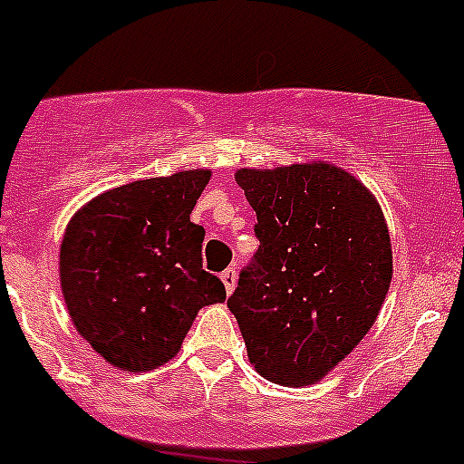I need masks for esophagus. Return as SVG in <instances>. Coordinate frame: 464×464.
Wrapping results in <instances>:
<instances>
[{
  "label": "esophagus",
  "instance_id": "esophagus-1",
  "mask_svg": "<svg viewBox=\"0 0 464 464\" xmlns=\"http://www.w3.org/2000/svg\"><path fill=\"white\" fill-rule=\"evenodd\" d=\"M220 278H223L225 290H227V295L232 293V290H235V285H237V269L235 267H227L223 274H220Z\"/></svg>",
  "mask_w": 464,
  "mask_h": 464
}]
</instances>
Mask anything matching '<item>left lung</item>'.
I'll use <instances>...</instances> for the list:
<instances>
[{
  "mask_svg": "<svg viewBox=\"0 0 464 464\" xmlns=\"http://www.w3.org/2000/svg\"><path fill=\"white\" fill-rule=\"evenodd\" d=\"M257 216L256 256L227 309L265 379L309 385L374 325L392 278L391 237L374 197L330 165L241 169Z\"/></svg>",
  "mask_w": 464,
  "mask_h": 464,
  "instance_id": "obj_1",
  "label": "left lung"
}]
</instances>
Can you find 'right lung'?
<instances>
[{
    "mask_svg": "<svg viewBox=\"0 0 464 464\" xmlns=\"http://www.w3.org/2000/svg\"><path fill=\"white\" fill-rule=\"evenodd\" d=\"M211 171H179L113 188L85 204L64 232L60 281L81 337L127 372L174 358L197 311L223 302L202 269L204 227L190 213Z\"/></svg>",
    "mask_w": 464,
    "mask_h": 464,
    "instance_id": "right-lung-1",
    "label": "right lung"
}]
</instances>
